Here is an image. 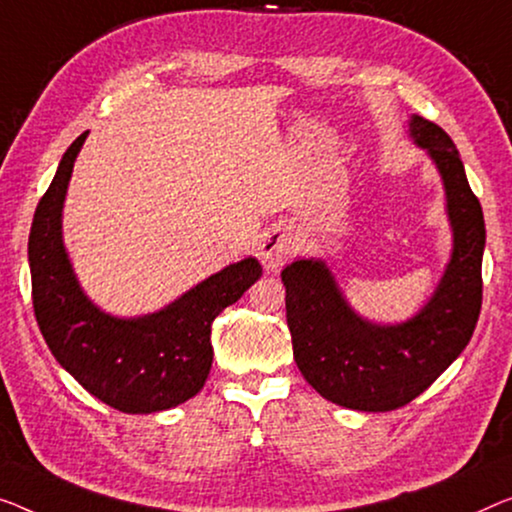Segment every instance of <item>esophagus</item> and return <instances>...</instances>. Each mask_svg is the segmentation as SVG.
Here are the masks:
<instances>
[{
	"label": "esophagus",
	"mask_w": 512,
	"mask_h": 512,
	"mask_svg": "<svg viewBox=\"0 0 512 512\" xmlns=\"http://www.w3.org/2000/svg\"><path fill=\"white\" fill-rule=\"evenodd\" d=\"M294 250H296L294 234L285 230V227H271V230L264 232L257 255L262 259L266 271H276L278 266L285 264L287 259L294 255Z\"/></svg>",
	"instance_id": "34e87169"
}]
</instances>
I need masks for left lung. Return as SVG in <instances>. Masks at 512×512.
Listing matches in <instances>:
<instances>
[{
	"mask_svg": "<svg viewBox=\"0 0 512 512\" xmlns=\"http://www.w3.org/2000/svg\"><path fill=\"white\" fill-rule=\"evenodd\" d=\"M409 137L437 167L453 232L430 301L407 322L377 324L349 305L324 259H294L280 273L301 375L322 398L356 411H393L418 398L469 345L483 303L485 220L460 154L444 128L418 114Z\"/></svg>",
	"mask_w": 512,
	"mask_h": 512,
	"instance_id": "obj_1",
	"label": "left lung"
}]
</instances>
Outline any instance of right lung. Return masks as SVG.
Segmentation results:
<instances>
[{"mask_svg":"<svg viewBox=\"0 0 512 512\" xmlns=\"http://www.w3.org/2000/svg\"><path fill=\"white\" fill-rule=\"evenodd\" d=\"M82 133L38 202L29 232L34 315L52 356L73 379L124 414H154L202 391L213 363L211 324L262 276L255 257L225 266L165 308L114 317L89 299L68 259L61 211Z\"/></svg>","mask_w":512,"mask_h":512,"instance_id":"obj_1","label":"right lung"}]
</instances>
